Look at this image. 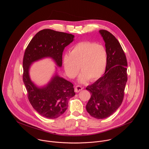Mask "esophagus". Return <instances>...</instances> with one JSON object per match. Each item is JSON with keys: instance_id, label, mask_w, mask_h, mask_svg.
I'll use <instances>...</instances> for the list:
<instances>
[{"instance_id": "obj_1", "label": "esophagus", "mask_w": 149, "mask_h": 149, "mask_svg": "<svg viewBox=\"0 0 149 149\" xmlns=\"http://www.w3.org/2000/svg\"><path fill=\"white\" fill-rule=\"evenodd\" d=\"M83 88L82 86L77 85V86H75L74 91H75V92L78 93V92H79L80 91H81V90H83Z\"/></svg>"}]
</instances>
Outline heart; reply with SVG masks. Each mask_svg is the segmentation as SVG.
Listing matches in <instances>:
<instances>
[{"instance_id":"heart-1","label":"heart","mask_w":149,"mask_h":149,"mask_svg":"<svg viewBox=\"0 0 149 149\" xmlns=\"http://www.w3.org/2000/svg\"><path fill=\"white\" fill-rule=\"evenodd\" d=\"M107 56L106 49L95 43L81 42L74 45L68 56L63 58V66L66 75L74 79L79 73V66L82 72L79 81L84 83L88 80L93 81L100 78L106 69Z\"/></svg>"}]
</instances>
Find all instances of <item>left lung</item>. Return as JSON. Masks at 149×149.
Listing matches in <instances>:
<instances>
[{
    "label": "left lung",
    "instance_id": "obj_1",
    "mask_svg": "<svg viewBox=\"0 0 149 149\" xmlns=\"http://www.w3.org/2000/svg\"><path fill=\"white\" fill-rule=\"evenodd\" d=\"M99 32L105 42L106 68L102 77L86 88L91 95L86 109L92 117L102 119L113 114L123 102L127 81V62L117 39L105 30Z\"/></svg>",
    "mask_w": 149,
    "mask_h": 149
}]
</instances>
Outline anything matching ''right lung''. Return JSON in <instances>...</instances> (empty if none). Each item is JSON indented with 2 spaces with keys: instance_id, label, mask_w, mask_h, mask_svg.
Listing matches in <instances>:
<instances>
[{
  "instance_id": "1",
  "label": "right lung",
  "mask_w": 149,
  "mask_h": 149,
  "mask_svg": "<svg viewBox=\"0 0 149 149\" xmlns=\"http://www.w3.org/2000/svg\"><path fill=\"white\" fill-rule=\"evenodd\" d=\"M74 36L70 34L44 29L36 34L25 50L23 81L30 104L45 118L56 119L64 113L69 100L75 95L73 85L58 74L56 67L49 81L45 85L38 86L31 80L30 69L34 63L46 58H52L61 68L64 49L74 41Z\"/></svg>"
}]
</instances>
